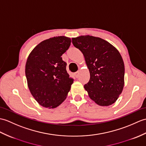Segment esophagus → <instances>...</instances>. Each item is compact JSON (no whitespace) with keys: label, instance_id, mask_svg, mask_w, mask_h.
Returning <instances> with one entry per match:
<instances>
[{"label":"esophagus","instance_id":"1","mask_svg":"<svg viewBox=\"0 0 146 146\" xmlns=\"http://www.w3.org/2000/svg\"><path fill=\"white\" fill-rule=\"evenodd\" d=\"M80 70H78V71H77L76 72H75L74 73V76H75L76 78H78V75H79V74H80Z\"/></svg>","mask_w":146,"mask_h":146}]
</instances>
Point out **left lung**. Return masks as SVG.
<instances>
[{
	"mask_svg": "<svg viewBox=\"0 0 146 146\" xmlns=\"http://www.w3.org/2000/svg\"><path fill=\"white\" fill-rule=\"evenodd\" d=\"M72 43L83 53L90 71V81L84 86L90 98L101 106L114 103L124 85V64L119 51L93 36L72 38Z\"/></svg>",
	"mask_w": 146,
	"mask_h": 146,
	"instance_id": "obj_1",
	"label": "left lung"
}]
</instances>
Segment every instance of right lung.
I'll return each instance as SVG.
<instances>
[{
  "label": "right lung",
  "instance_id": "right-lung-1",
  "mask_svg": "<svg viewBox=\"0 0 146 146\" xmlns=\"http://www.w3.org/2000/svg\"><path fill=\"white\" fill-rule=\"evenodd\" d=\"M72 40L65 36L43 40L30 53L25 65L27 84L33 97L44 108H55L68 95L73 79L61 57Z\"/></svg>",
  "mask_w": 146,
  "mask_h": 146
}]
</instances>
